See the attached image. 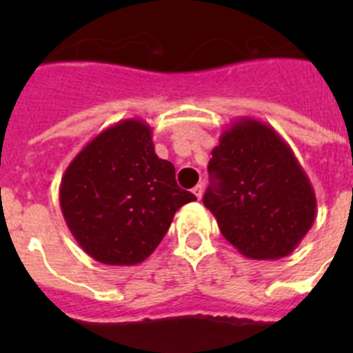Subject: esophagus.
<instances>
[{
	"label": "esophagus",
	"instance_id": "obj_1",
	"mask_svg": "<svg viewBox=\"0 0 353 353\" xmlns=\"http://www.w3.org/2000/svg\"><path fill=\"white\" fill-rule=\"evenodd\" d=\"M203 191H205L203 183H198V185H196L194 189H192V192H194V196L198 199H201V196H203Z\"/></svg>",
	"mask_w": 353,
	"mask_h": 353
}]
</instances>
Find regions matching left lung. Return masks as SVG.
I'll return each instance as SVG.
<instances>
[{
	"instance_id": "left-lung-1",
	"label": "left lung",
	"mask_w": 353,
	"mask_h": 353,
	"mask_svg": "<svg viewBox=\"0 0 353 353\" xmlns=\"http://www.w3.org/2000/svg\"><path fill=\"white\" fill-rule=\"evenodd\" d=\"M208 173L203 205L245 258L288 256L313 226V185L288 143L263 121L242 117L226 127Z\"/></svg>"
}]
</instances>
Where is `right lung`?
Returning a JSON list of instances; mask_svg holds the SVG:
<instances>
[{
  "label": "right lung",
  "mask_w": 353,
  "mask_h": 353,
  "mask_svg": "<svg viewBox=\"0 0 353 353\" xmlns=\"http://www.w3.org/2000/svg\"><path fill=\"white\" fill-rule=\"evenodd\" d=\"M196 196L180 189L159 159L152 129L138 118L108 127L68 164L60 183L65 223L88 256L138 265L157 249L174 212Z\"/></svg>",
  "instance_id": "right-lung-1"
}]
</instances>
